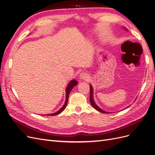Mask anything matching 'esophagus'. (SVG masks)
Masks as SVG:
<instances>
[{
  "label": "esophagus",
  "mask_w": 155,
  "mask_h": 155,
  "mask_svg": "<svg viewBox=\"0 0 155 155\" xmlns=\"http://www.w3.org/2000/svg\"><path fill=\"white\" fill-rule=\"evenodd\" d=\"M79 78H80V79H81L87 80V79H89V75L86 72H83L81 74H80Z\"/></svg>",
  "instance_id": "34e87169"
}]
</instances>
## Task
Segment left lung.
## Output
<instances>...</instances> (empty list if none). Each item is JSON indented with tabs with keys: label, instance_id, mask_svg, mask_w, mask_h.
<instances>
[{
	"label": "left lung",
	"instance_id": "8db88e82",
	"mask_svg": "<svg viewBox=\"0 0 155 155\" xmlns=\"http://www.w3.org/2000/svg\"><path fill=\"white\" fill-rule=\"evenodd\" d=\"M90 103H91V106L94 107L96 110H98V111H100V112H101V113H108L107 112H106V111H104V110H102L101 108H99L97 105L95 104V102H94V98H93V88H92V87H91V85H90Z\"/></svg>",
	"mask_w": 155,
	"mask_h": 155
}]
</instances>
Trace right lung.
<instances>
[{
    "label": "right lung",
    "mask_w": 155,
    "mask_h": 155,
    "mask_svg": "<svg viewBox=\"0 0 155 155\" xmlns=\"http://www.w3.org/2000/svg\"><path fill=\"white\" fill-rule=\"evenodd\" d=\"M78 84V82L76 81V80H72V81L70 82V83L69 84V85H68L67 88L66 89V101H65V102L64 104V106H62V107H61L58 111H57V112L54 113L53 114H48L49 116H54V115H57L58 114H60V113L62 112V111L65 109V108L67 106V102H68V98H69V95L70 94V93L72 90V89L75 86L76 84Z\"/></svg>",
    "instance_id": "right-lung-1"
}]
</instances>
